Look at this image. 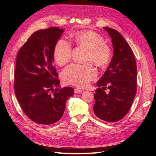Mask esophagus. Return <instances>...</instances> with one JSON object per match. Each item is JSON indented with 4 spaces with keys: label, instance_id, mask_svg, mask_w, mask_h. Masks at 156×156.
Wrapping results in <instances>:
<instances>
[{
    "label": "esophagus",
    "instance_id": "obj_1",
    "mask_svg": "<svg viewBox=\"0 0 156 156\" xmlns=\"http://www.w3.org/2000/svg\"><path fill=\"white\" fill-rule=\"evenodd\" d=\"M74 92L75 94H77V93L81 94V93H82V92H83V90L81 89V88H76L75 89Z\"/></svg>",
    "mask_w": 156,
    "mask_h": 156
}]
</instances>
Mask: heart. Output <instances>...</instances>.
<instances>
[{
	"instance_id": "heart-1",
	"label": "heart",
	"mask_w": 156,
	"mask_h": 156,
	"mask_svg": "<svg viewBox=\"0 0 156 156\" xmlns=\"http://www.w3.org/2000/svg\"><path fill=\"white\" fill-rule=\"evenodd\" d=\"M72 38L77 46L88 50L86 60L92 62L100 68H104L110 62L112 51L105 43L104 37L92 30H81L73 32ZM72 47L68 41L60 39L53 49V58L60 66H64L72 58ZM97 76L96 69L90 63L72 64L62 73L63 81L67 84L84 87Z\"/></svg>"
}]
</instances>
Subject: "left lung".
Returning <instances> with one entry per match:
<instances>
[{"label": "left lung", "instance_id": "obj_1", "mask_svg": "<svg viewBox=\"0 0 156 156\" xmlns=\"http://www.w3.org/2000/svg\"><path fill=\"white\" fill-rule=\"evenodd\" d=\"M111 37L114 55L105 73L97 83L94 112L108 122L119 121L129 111L136 92V64L133 51L120 33L103 28ZM107 87L110 92L105 90Z\"/></svg>", "mask_w": 156, "mask_h": 156}]
</instances>
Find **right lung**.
<instances>
[{
    "mask_svg": "<svg viewBox=\"0 0 156 156\" xmlns=\"http://www.w3.org/2000/svg\"><path fill=\"white\" fill-rule=\"evenodd\" d=\"M64 29L37 30L19 51L14 72V89L25 114L36 123L50 125L62 117L72 87L58 88L53 65V49Z\"/></svg>",
    "mask_w": 156,
    "mask_h": 156,
    "instance_id": "add662e5",
    "label": "right lung"
}]
</instances>
